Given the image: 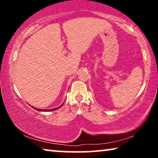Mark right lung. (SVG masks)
<instances>
[{"instance_id":"right-lung-1","label":"right lung","mask_w":158,"mask_h":158,"mask_svg":"<svg viewBox=\"0 0 158 158\" xmlns=\"http://www.w3.org/2000/svg\"><path fill=\"white\" fill-rule=\"evenodd\" d=\"M62 106H60V107H57L56 108V109H48V110H45V109H36V108H34V109H35L36 110H38V111H53V110H56L57 109H60V107H61Z\"/></svg>"}]
</instances>
